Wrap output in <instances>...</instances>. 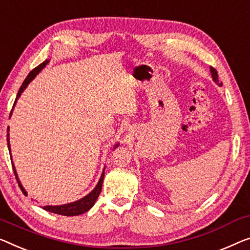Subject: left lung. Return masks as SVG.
<instances>
[{
  "mask_svg": "<svg viewBox=\"0 0 250 250\" xmlns=\"http://www.w3.org/2000/svg\"><path fill=\"white\" fill-rule=\"evenodd\" d=\"M210 72H211V75H212V78H213V81L215 82V83H218V84H220V85H222V83H220V82H219V76H218V72H217V70H215V68H213V67H210Z\"/></svg>",
  "mask_w": 250,
  "mask_h": 250,
  "instance_id": "8db88e82",
  "label": "left lung"
}]
</instances>
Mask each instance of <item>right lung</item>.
<instances>
[{
  "mask_svg": "<svg viewBox=\"0 0 250 250\" xmlns=\"http://www.w3.org/2000/svg\"><path fill=\"white\" fill-rule=\"evenodd\" d=\"M48 62H49V61L48 59H46L43 62H42L39 66H37L35 69H32L31 72L29 73V75L25 77V80L23 83H22L20 89H19L18 94H17V99L16 101H14V104H13V107L14 105H16V103L18 101V99L20 98V95L22 94V92L24 91L25 87L28 86L30 82H31L33 78H35L37 75H38L40 70H42L44 66H46ZM11 114H12V111H11L10 113V117ZM7 148H9V151L11 152V148H10V138H9V128H7ZM119 146V144L115 145V146L113 148H117ZM11 163H12V167H13V172H14V175H16V178L18 181V184L19 186H20L21 191L22 193H23L24 195H28L27 191H25L23 186H22L21 182L19 181V177H18V174H17V170H16V167H14L13 165V162H12V156H11ZM105 169V168H104ZM104 169L102 172V175H101V178H100L99 183L96 184V186L94 188V189L91 193H88V194L86 196L82 197V199H80L78 201H75V202H72V203H67V204H62V206H46L43 207V208L46 211H49L51 212V213H56V214H61V215H67V217H73V215H80V214H83L85 213V212L88 211L89 208H91L93 206H94L95 201L98 200V197L100 195V193H101L102 191V184H103V178H104Z\"/></svg>",
  "mask_w": 250,
  "mask_h": 250,
  "instance_id": "right-lung-1",
  "label": "right lung"
}]
</instances>
